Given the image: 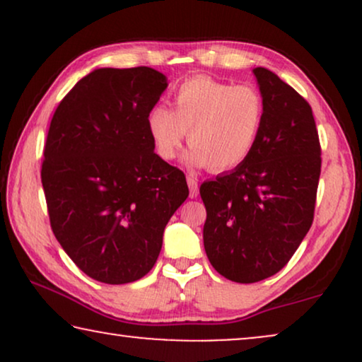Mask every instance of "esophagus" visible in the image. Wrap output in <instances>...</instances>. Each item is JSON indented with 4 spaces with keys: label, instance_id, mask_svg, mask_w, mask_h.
<instances>
[{
    "label": "esophagus",
    "instance_id": "obj_1",
    "mask_svg": "<svg viewBox=\"0 0 362 362\" xmlns=\"http://www.w3.org/2000/svg\"><path fill=\"white\" fill-rule=\"evenodd\" d=\"M186 180H187V186H189V196L191 197H196L197 194H199V187H197V180H196L194 176H191V175H187Z\"/></svg>",
    "mask_w": 362,
    "mask_h": 362
}]
</instances>
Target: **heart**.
I'll return each instance as SVG.
<instances>
[{
  "label": "heart",
  "instance_id": "obj_1",
  "mask_svg": "<svg viewBox=\"0 0 362 362\" xmlns=\"http://www.w3.org/2000/svg\"><path fill=\"white\" fill-rule=\"evenodd\" d=\"M265 122V100L249 83L199 76L182 82L173 95V112L155 105L146 115L153 146L173 160L186 140L187 161L214 173L230 171L252 155Z\"/></svg>",
  "mask_w": 362,
  "mask_h": 362
}]
</instances>
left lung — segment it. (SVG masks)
<instances>
[{
	"label": "left lung",
	"mask_w": 362,
	"mask_h": 362,
	"mask_svg": "<svg viewBox=\"0 0 362 362\" xmlns=\"http://www.w3.org/2000/svg\"><path fill=\"white\" fill-rule=\"evenodd\" d=\"M254 74L265 100L259 141L240 166L199 189L207 259L237 284L269 279L288 264L313 224L321 173L310 103L274 72Z\"/></svg>",
	"instance_id": "left-lung-1"
}]
</instances>
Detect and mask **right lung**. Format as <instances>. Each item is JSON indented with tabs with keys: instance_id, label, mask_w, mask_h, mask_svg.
<instances>
[{
	"instance_id": "add662e5",
	"label": "right lung",
	"mask_w": 362,
	"mask_h": 362,
	"mask_svg": "<svg viewBox=\"0 0 362 362\" xmlns=\"http://www.w3.org/2000/svg\"><path fill=\"white\" fill-rule=\"evenodd\" d=\"M155 69H97L54 112L41 181L51 229L74 264L108 285L153 269L186 201V176L156 155L146 115L166 88Z\"/></svg>"
}]
</instances>
